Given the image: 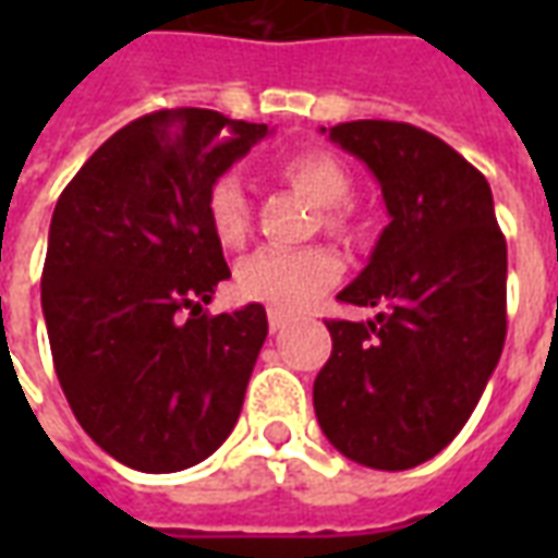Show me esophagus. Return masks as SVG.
I'll return each mask as SVG.
<instances>
[{
    "instance_id": "obj_1",
    "label": "esophagus",
    "mask_w": 558,
    "mask_h": 558,
    "mask_svg": "<svg viewBox=\"0 0 558 558\" xmlns=\"http://www.w3.org/2000/svg\"><path fill=\"white\" fill-rule=\"evenodd\" d=\"M290 323L292 319L287 314H280V311H268V328H271V331H283Z\"/></svg>"
}]
</instances>
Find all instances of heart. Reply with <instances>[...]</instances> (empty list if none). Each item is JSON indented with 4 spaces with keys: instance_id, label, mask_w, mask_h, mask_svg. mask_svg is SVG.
<instances>
[{
    "instance_id": "1",
    "label": "heart",
    "mask_w": 558,
    "mask_h": 558,
    "mask_svg": "<svg viewBox=\"0 0 558 558\" xmlns=\"http://www.w3.org/2000/svg\"><path fill=\"white\" fill-rule=\"evenodd\" d=\"M280 175L299 187L307 199H314L319 208H338L350 196V172L331 151L323 148H304L290 158L280 160ZM206 215L211 232L218 235L220 244L239 247L251 230V208L247 196L239 182V175H218L208 187ZM328 227L340 230L343 218L338 211L328 215ZM340 278V259L326 247H302V251H287V247H263L244 256L235 268V283L247 299L254 302L295 311L311 304Z\"/></svg>"
}]
</instances>
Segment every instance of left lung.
<instances>
[{"label":"left lung","instance_id":"obj_1","mask_svg":"<svg viewBox=\"0 0 558 558\" xmlns=\"http://www.w3.org/2000/svg\"><path fill=\"white\" fill-rule=\"evenodd\" d=\"M326 131V128H323ZM367 163L388 227L338 299L376 319H328L331 359L314 383L328 442L371 469L430 460L463 430L505 347L508 251L493 194L454 148L407 122L328 128Z\"/></svg>","mask_w":558,"mask_h":558}]
</instances>
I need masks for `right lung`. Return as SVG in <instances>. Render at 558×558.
<instances>
[{
    "mask_svg": "<svg viewBox=\"0 0 558 558\" xmlns=\"http://www.w3.org/2000/svg\"><path fill=\"white\" fill-rule=\"evenodd\" d=\"M268 134L215 110H158L116 131L56 203L41 307L80 427L140 472L215 454L268 335L263 304L208 316L230 268L211 182Z\"/></svg>",
    "mask_w": 558,
    "mask_h": 558,
    "instance_id": "obj_1",
    "label": "right lung"
}]
</instances>
